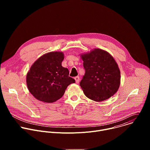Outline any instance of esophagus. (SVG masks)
<instances>
[{
    "label": "esophagus",
    "mask_w": 150,
    "mask_h": 150,
    "mask_svg": "<svg viewBox=\"0 0 150 150\" xmlns=\"http://www.w3.org/2000/svg\"><path fill=\"white\" fill-rule=\"evenodd\" d=\"M74 79L75 80V82H76V83H79V80H80L79 76H75V77L74 78Z\"/></svg>",
    "instance_id": "34e87169"
}]
</instances>
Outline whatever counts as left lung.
<instances>
[{
    "instance_id": "left-lung-1",
    "label": "left lung",
    "mask_w": 150,
    "mask_h": 150,
    "mask_svg": "<svg viewBox=\"0 0 150 150\" xmlns=\"http://www.w3.org/2000/svg\"><path fill=\"white\" fill-rule=\"evenodd\" d=\"M85 74L80 82L84 94L97 102L113 96L120 84V72L113 57L107 51L94 49L81 54Z\"/></svg>"
}]
</instances>
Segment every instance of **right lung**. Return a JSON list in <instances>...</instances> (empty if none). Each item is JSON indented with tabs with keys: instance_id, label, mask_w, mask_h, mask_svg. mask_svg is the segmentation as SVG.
I'll return each mask as SVG.
<instances>
[{
	"instance_id": "1",
	"label": "right lung",
	"mask_w": 150,
	"mask_h": 150,
	"mask_svg": "<svg viewBox=\"0 0 150 150\" xmlns=\"http://www.w3.org/2000/svg\"><path fill=\"white\" fill-rule=\"evenodd\" d=\"M62 52H52L40 57L31 65L26 76L28 89L38 100L53 103L60 98L69 85L75 81L62 66Z\"/></svg>"
}]
</instances>
